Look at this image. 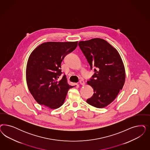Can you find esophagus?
<instances>
[{"label":"esophagus","instance_id":"obj_1","mask_svg":"<svg viewBox=\"0 0 150 150\" xmlns=\"http://www.w3.org/2000/svg\"><path fill=\"white\" fill-rule=\"evenodd\" d=\"M79 83H80V84H81V85H82V86H84V80H83V79L80 80V81H79Z\"/></svg>","mask_w":150,"mask_h":150}]
</instances>
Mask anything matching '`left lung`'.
<instances>
[{
    "mask_svg": "<svg viewBox=\"0 0 150 150\" xmlns=\"http://www.w3.org/2000/svg\"><path fill=\"white\" fill-rule=\"evenodd\" d=\"M78 45L94 71L87 82L94 90L87 103L98 108H104L116 98L124 86L125 71L122 59L116 49L103 39L82 41Z\"/></svg>",
    "mask_w": 150,
    "mask_h": 150,
    "instance_id": "8db88e82",
    "label": "left lung"
}]
</instances>
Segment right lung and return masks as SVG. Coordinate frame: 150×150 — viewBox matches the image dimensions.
Masks as SVG:
<instances>
[{
	"instance_id": "obj_1",
	"label": "right lung",
	"mask_w": 150,
	"mask_h": 150,
	"mask_svg": "<svg viewBox=\"0 0 150 150\" xmlns=\"http://www.w3.org/2000/svg\"><path fill=\"white\" fill-rule=\"evenodd\" d=\"M78 42H47L41 44L29 56L26 66V82L29 91L40 105L57 109L63 105L68 84L62 73L61 62L65 56L77 46Z\"/></svg>"
}]
</instances>
